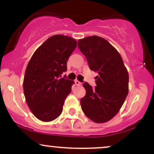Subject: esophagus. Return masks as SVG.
Instances as JSON below:
<instances>
[{
    "mask_svg": "<svg viewBox=\"0 0 154 154\" xmlns=\"http://www.w3.org/2000/svg\"><path fill=\"white\" fill-rule=\"evenodd\" d=\"M75 85H77V86L82 85V82H79V81H78V80H75Z\"/></svg>",
    "mask_w": 154,
    "mask_h": 154,
    "instance_id": "esophagus-1",
    "label": "esophagus"
}]
</instances>
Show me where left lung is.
<instances>
[{
	"label": "left lung",
	"instance_id": "left-lung-1",
	"mask_svg": "<svg viewBox=\"0 0 154 154\" xmlns=\"http://www.w3.org/2000/svg\"><path fill=\"white\" fill-rule=\"evenodd\" d=\"M78 48L90 69L98 73L95 88L83 84L86 94L80 99L82 110L94 122H106L119 112L128 94V70L119 52L104 38L94 35L80 39Z\"/></svg>",
	"mask_w": 154,
	"mask_h": 154
}]
</instances>
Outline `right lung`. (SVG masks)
Segmentation results:
<instances>
[{"mask_svg":"<svg viewBox=\"0 0 154 154\" xmlns=\"http://www.w3.org/2000/svg\"><path fill=\"white\" fill-rule=\"evenodd\" d=\"M77 47L74 38L56 35L35 51L26 66L23 88L26 102L36 118L51 122L59 117L74 82L61 77Z\"/></svg>","mask_w":154,"mask_h":154,"instance_id":"1","label":"right lung"}]
</instances>
